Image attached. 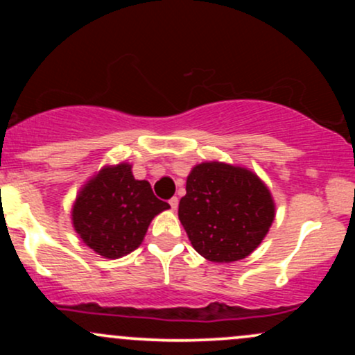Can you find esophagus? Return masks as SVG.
Wrapping results in <instances>:
<instances>
[{"label": "esophagus", "instance_id": "34e87169", "mask_svg": "<svg viewBox=\"0 0 355 355\" xmlns=\"http://www.w3.org/2000/svg\"><path fill=\"white\" fill-rule=\"evenodd\" d=\"M170 207H172V210H177V207H178V198L177 197H173V198H170Z\"/></svg>", "mask_w": 355, "mask_h": 355}]
</instances>
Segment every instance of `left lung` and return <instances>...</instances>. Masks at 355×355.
I'll use <instances>...</instances> for the list:
<instances>
[{
	"label": "left lung",
	"mask_w": 355,
	"mask_h": 355,
	"mask_svg": "<svg viewBox=\"0 0 355 355\" xmlns=\"http://www.w3.org/2000/svg\"><path fill=\"white\" fill-rule=\"evenodd\" d=\"M178 218L203 259L230 263L262 243L275 218L268 187L245 166L202 162L187 177Z\"/></svg>",
	"instance_id": "8db88e82"
}]
</instances>
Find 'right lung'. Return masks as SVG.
Masks as SVG:
<instances>
[{
  "instance_id": "right-lung-1",
  "label": "right lung",
  "mask_w": 355,
  "mask_h": 355,
  "mask_svg": "<svg viewBox=\"0 0 355 355\" xmlns=\"http://www.w3.org/2000/svg\"><path fill=\"white\" fill-rule=\"evenodd\" d=\"M146 180H137L132 165H105L76 193L71 223L87 247L103 259H120L144 242L150 222L168 210Z\"/></svg>"
}]
</instances>
